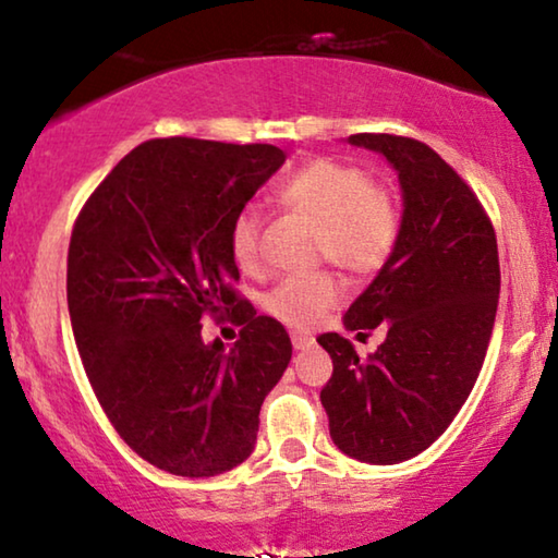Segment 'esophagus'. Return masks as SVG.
I'll return each mask as SVG.
<instances>
[{"label":"esophagus","instance_id":"34e87169","mask_svg":"<svg viewBox=\"0 0 558 558\" xmlns=\"http://www.w3.org/2000/svg\"><path fill=\"white\" fill-rule=\"evenodd\" d=\"M312 342H315V338H312V335L292 332V345H294V350H307V348H312Z\"/></svg>","mask_w":558,"mask_h":558}]
</instances>
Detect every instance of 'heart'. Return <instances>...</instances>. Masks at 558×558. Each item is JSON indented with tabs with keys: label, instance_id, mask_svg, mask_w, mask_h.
Wrapping results in <instances>:
<instances>
[{
	"label": "heart",
	"instance_id": "obj_1",
	"mask_svg": "<svg viewBox=\"0 0 558 558\" xmlns=\"http://www.w3.org/2000/svg\"><path fill=\"white\" fill-rule=\"evenodd\" d=\"M277 197L284 208L317 220L315 258L335 262L355 279L384 269L399 243L401 213L393 193L345 159H312L279 187ZM228 248L241 271L262 269L264 218L256 205H243L233 216ZM340 296V279L319 269L281 279L266 294L264 307L279 323L310 330L338 307Z\"/></svg>",
	"mask_w": 558,
	"mask_h": 558
}]
</instances>
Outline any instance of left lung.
<instances>
[{
	"label": "left lung",
	"mask_w": 558,
	"mask_h": 558,
	"mask_svg": "<svg viewBox=\"0 0 558 558\" xmlns=\"http://www.w3.org/2000/svg\"><path fill=\"white\" fill-rule=\"evenodd\" d=\"M348 142L393 165L403 218L391 258L345 312L348 330L380 325L386 340L361 357L342 335H319L332 357L319 401L340 452L396 464L441 437L475 386L498 312V241L472 187L424 142Z\"/></svg>",
	"instance_id": "8db88e82"
}]
</instances>
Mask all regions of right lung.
Listing matches in <instances>:
<instances>
[{
	"label": "right lung",
	"mask_w": 558,
	"mask_h": 558,
	"mask_svg": "<svg viewBox=\"0 0 558 558\" xmlns=\"http://www.w3.org/2000/svg\"><path fill=\"white\" fill-rule=\"evenodd\" d=\"M274 144L149 140L129 151L75 218L68 310L94 393L142 460L213 477L254 452L258 411L292 361L274 317L235 292L228 228L284 165ZM205 316L242 325L205 347Z\"/></svg>",
	"instance_id": "1"
}]
</instances>
